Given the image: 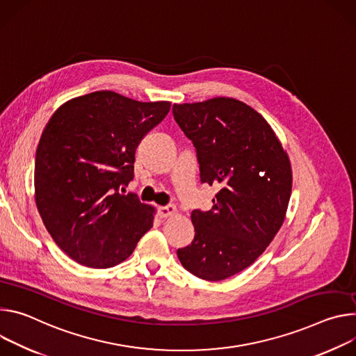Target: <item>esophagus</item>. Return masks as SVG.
I'll return each instance as SVG.
<instances>
[{
  "mask_svg": "<svg viewBox=\"0 0 356 356\" xmlns=\"http://www.w3.org/2000/svg\"><path fill=\"white\" fill-rule=\"evenodd\" d=\"M158 213H160L161 218H171L174 215H178V209L174 205H167L158 209Z\"/></svg>",
  "mask_w": 356,
  "mask_h": 356,
  "instance_id": "obj_1",
  "label": "esophagus"
}]
</instances>
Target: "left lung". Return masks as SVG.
I'll use <instances>...</instances> for the list:
<instances>
[{
    "instance_id": "8db88e82",
    "label": "left lung",
    "mask_w": 356,
    "mask_h": 356,
    "mask_svg": "<svg viewBox=\"0 0 356 356\" xmlns=\"http://www.w3.org/2000/svg\"><path fill=\"white\" fill-rule=\"evenodd\" d=\"M172 113L196 148L201 181L220 188L211 211H192L193 241L177 254L196 277L220 282L253 264L280 230L290 158L264 117L241 100L174 104Z\"/></svg>"
}]
</instances>
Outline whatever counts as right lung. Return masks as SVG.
Here are the masks:
<instances>
[{
	"mask_svg": "<svg viewBox=\"0 0 356 356\" xmlns=\"http://www.w3.org/2000/svg\"><path fill=\"white\" fill-rule=\"evenodd\" d=\"M170 107L99 90L67 100L49 118L36 148L35 204L74 261L113 267L152 227L155 208L117 191L133 179L140 141Z\"/></svg>",
	"mask_w": 356,
	"mask_h": 356,
	"instance_id": "right-lung-1",
	"label": "right lung"
}]
</instances>
